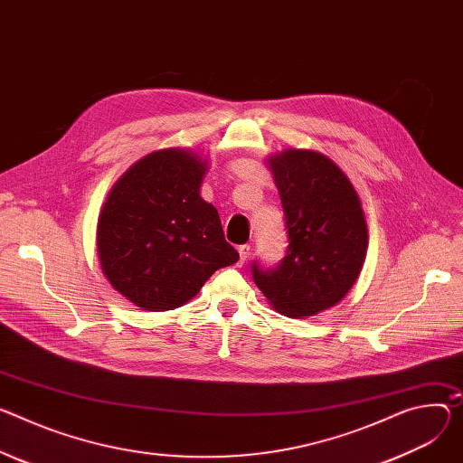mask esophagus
Returning <instances> with one entry per match:
<instances>
[{"label": "esophagus", "instance_id": "esophagus-1", "mask_svg": "<svg viewBox=\"0 0 463 463\" xmlns=\"http://www.w3.org/2000/svg\"><path fill=\"white\" fill-rule=\"evenodd\" d=\"M249 250H250V247H249V245H240V247H238V253H240V266H243V264L247 262V259H249Z\"/></svg>", "mask_w": 463, "mask_h": 463}]
</instances>
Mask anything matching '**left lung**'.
I'll list each match as a JSON object with an SVG mask.
<instances>
[{"label":"left lung","instance_id":"1","mask_svg":"<svg viewBox=\"0 0 463 463\" xmlns=\"http://www.w3.org/2000/svg\"><path fill=\"white\" fill-rule=\"evenodd\" d=\"M266 164L284 208L289 245L275 269L253 264L255 284L282 316L305 319L338 305L365 262L367 223L342 167L314 149H284Z\"/></svg>","mask_w":463,"mask_h":463}]
</instances>
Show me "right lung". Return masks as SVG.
<instances>
[{
  "label": "right lung",
  "mask_w": 463,
  "mask_h": 463,
  "mask_svg": "<svg viewBox=\"0 0 463 463\" xmlns=\"http://www.w3.org/2000/svg\"><path fill=\"white\" fill-rule=\"evenodd\" d=\"M208 158L165 147L137 160L110 188L96 245L110 286L147 312L194 299L220 268L238 262L214 204L201 197Z\"/></svg>",
  "instance_id": "1"
}]
</instances>
